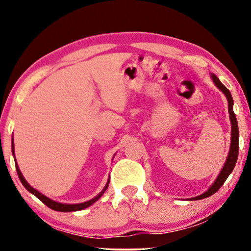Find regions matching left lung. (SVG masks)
Listing matches in <instances>:
<instances>
[{
	"label": "left lung",
	"mask_w": 251,
	"mask_h": 251,
	"mask_svg": "<svg viewBox=\"0 0 251 251\" xmlns=\"http://www.w3.org/2000/svg\"><path fill=\"white\" fill-rule=\"evenodd\" d=\"M210 76L214 81V83L216 87H217L219 90H221L223 94L225 95L226 99H227L228 102V114H229V121H231V146H229V151H228V155L227 159H226L224 166H223L221 173L216 178L214 183L210 187L208 188L204 193H202L198 197L191 198L188 200L193 201V200H201V199L204 198H209L210 195L215 194L219 188L222 187V185L225 183V180L227 179V177L229 176V174L232 173L233 169H234L236 160H238V155H239V128H238V121H236L235 114L233 112V98L231 92L227 88L225 87L224 84L219 81V78L216 76L215 74H210Z\"/></svg>",
	"instance_id": "obj_1"
}]
</instances>
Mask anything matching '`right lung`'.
I'll list each match as a JSON object with an SVG mask.
<instances>
[{"instance_id": "obj_1", "label": "right lung", "mask_w": 251, "mask_h": 251, "mask_svg": "<svg viewBox=\"0 0 251 251\" xmlns=\"http://www.w3.org/2000/svg\"><path fill=\"white\" fill-rule=\"evenodd\" d=\"M11 149H12V154L13 156H15V144H13V136H12V140H11ZM15 162H16V169H17V174H18V177L20 181H22V184L24 185V187L26 188L27 191L30 192V193L35 195V197L39 199V200H41L43 202L44 204L48 205V207L52 209V210H56V211H61V212H70V211H78V210H83V209L90 207L91 204H94L96 201H98L99 199L101 198V195L105 193V191L107 190L108 187V184H109V178L107 180V183H106L105 187L102 188V191L99 193L98 195H96V197L94 199H91V200L89 201H85V202H82V203H73V204H70V203H60V202H57V201H53L51 200L50 198L46 197V195L41 193V192H39L37 190H35V188L30 186V185L27 183V180L24 178L22 171H20L18 164H17V161H16V157H15Z\"/></svg>"}]
</instances>
